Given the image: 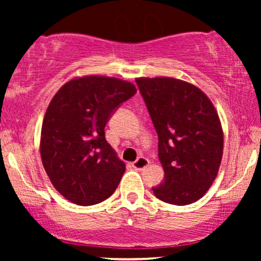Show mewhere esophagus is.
<instances>
[{"instance_id":"34e87169","label":"esophagus","mask_w":261,"mask_h":261,"mask_svg":"<svg viewBox=\"0 0 261 261\" xmlns=\"http://www.w3.org/2000/svg\"><path fill=\"white\" fill-rule=\"evenodd\" d=\"M149 164V161L147 160V158H145V157H139L137 158L136 161L134 162L133 163V167L135 169H137V170H141V169H145L146 167H147Z\"/></svg>"}]
</instances>
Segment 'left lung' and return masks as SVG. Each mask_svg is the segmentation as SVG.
Returning a JSON list of instances; mask_svg holds the SVG:
<instances>
[{
    "mask_svg": "<svg viewBox=\"0 0 261 261\" xmlns=\"http://www.w3.org/2000/svg\"><path fill=\"white\" fill-rule=\"evenodd\" d=\"M140 93L158 135L164 180L155 197L189 205L205 195L216 179L223 133L214 104L195 86L170 77L137 79Z\"/></svg>",
    "mask_w": 261,
    "mask_h": 261,
    "instance_id": "obj_1",
    "label": "left lung"
}]
</instances>
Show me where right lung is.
Wrapping results in <instances>:
<instances>
[{
    "label": "right lung",
    "mask_w": 261,
    "mask_h": 261,
    "mask_svg": "<svg viewBox=\"0 0 261 261\" xmlns=\"http://www.w3.org/2000/svg\"><path fill=\"white\" fill-rule=\"evenodd\" d=\"M136 93L114 77L68 81L45 113L40 155L47 176L65 199L81 206L99 203L118 188L125 163L107 142V122Z\"/></svg>",
    "instance_id": "right-lung-1"
}]
</instances>
